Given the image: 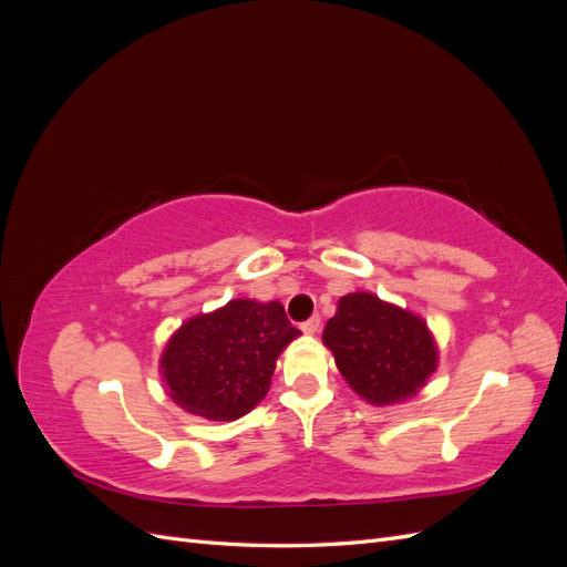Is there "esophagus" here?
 I'll return each instance as SVG.
<instances>
[{"label": "esophagus", "mask_w": 567, "mask_h": 567, "mask_svg": "<svg viewBox=\"0 0 567 567\" xmlns=\"http://www.w3.org/2000/svg\"><path fill=\"white\" fill-rule=\"evenodd\" d=\"M300 329L307 333V336H315L319 331V317H312L300 323Z\"/></svg>", "instance_id": "esophagus-1"}]
</instances>
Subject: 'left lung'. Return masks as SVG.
<instances>
[{
    "instance_id": "obj_1",
    "label": "left lung",
    "mask_w": 567,
    "mask_h": 567,
    "mask_svg": "<svg viewBox=\"0 0 567 567\" xmlns=\"http://www.w3.org/2000/svg\"><path fill=\"white\" fill-rule=\"evenodd\" d=\"M342 379L375 406L411 400L437 371L440 350L427 323L373 293H348L323 326Z\"/></svg>"
}]
</instances>
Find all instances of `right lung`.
Listing matches in <instances>:
<instances>
[{
	"label": "right lung",
	"instance_id": "add662e5",
	"mask_svg": "<svg viewBox=\"0 0 567 567\" xmlns=\"http://www.w3.org/2000/svg\"><path fill=\"white\" fill-rule=\"evenodd\" d=\"M300 336L279 300H229L186 319L161 354L169 400L208 421H236L269 392L279 354Z\"/></svg>",
	"mask_w": 567,
	"mask_h": 567
}]
</instances>
